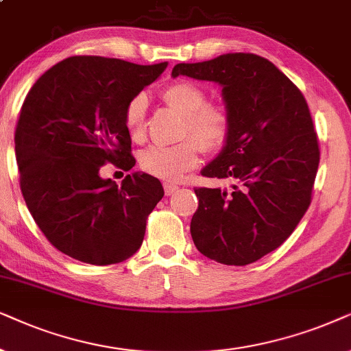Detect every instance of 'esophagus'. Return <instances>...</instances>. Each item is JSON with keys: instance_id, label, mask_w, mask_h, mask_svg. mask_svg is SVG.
Returning <instances> with one entry per match:
<instances>
[{"instance_id": "obj_1", "label": "esophagus", "mask_w": 351, "mask_h": 351, "mask_svg": "<svg viewBox=\"0 0 351 351\" xmlns=\"http://www.w3.org/2000/svg\"><path fill=\"white\" fill-rule=\"evenodd\" d=\"M163 188H165V194L167 195H173L176 193V191H178L180 188L176 184H173V183H163Z\"/></svg>"}]
</instances>
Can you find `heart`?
I'll return each instance as SVG.
<instances>
[{"instance_id":"1","label":"heart","mask_w":351,"mask_h":351,"mask_svg":"<svg viewBox=\"0 0 351 351\" xmlns=\"http://www.w3.org/2000/svg\"><path fill=\"white\" fill-rule=\"evenodd\" d=\"M162 99L183 117L181 136L188 138L175 146H151L139 156V165L160 180L176 181L197 167L200 147L215 152L226 144L231 133V117L226 107L207 102V95L191 82H175L163 88ZM147 101L136 95L125 107V128L134 143L144 139Z\"/></svg>"}]
</instances>
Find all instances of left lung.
Returning <instances> with one entry per match:
<instances>
[{
  "label": "left lung",
  "mask_w": 351,
  "mask_h": 351,
  "mask_svg": "<svg viewBox=\"0 0 351 351\" xmlns=\"http://www.w3.org/2000/svg\"><path fill=\"white\" fill-rule=\"evenodd\" d=\"M215 82L231 117L221 152L200 171L230 189L197 188L191 236L200 254L244 266L276 250L310 207L319 146L302 91L273 62L230 53L176 64L171 77Z\"/></svg>",
  "instance_id": "1"
}]
</instances>
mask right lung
<instances>
[{
  "label": "right lung",
  "mask_w": 351,
  "mask_h": 351,
  "mask_svg": "<svg viewBox=\"0 0 351 351\" xmlns=\"http://www.w3.org/2000/svg\"><path fill=\"white\" fill-rule=\"evenodd\" d=\"M165 69L73 56L46 70L27 95L14 138L22 195L62 254L104 266L141 247L146 219L163 197L160 181L136 171L119 186L99 170L106 162L134 167L125 107Z\"/></svg>",
  "instance_id": "right-lung-1"
}]
</instances>
